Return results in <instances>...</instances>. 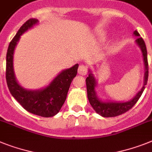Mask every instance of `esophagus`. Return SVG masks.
I'll return each mask as SVG.
<instances>
[{
  "label": "esophagus",
  "instance_id": "1",
  "mask_svg": "<svg viewBox=\"0 0 152 152\" xmlns=\"http://www.w3.org/2000/svg\"><path fill=\"white\" fill-rule=\"evenodd\" d=\"M77 71H78L79 75H86V74H87V72H88L87 67H86L85 65L81 64V65H80V66H79L78 70H77Z\"/></svg>",
  "mask_w": 152,
  "mask_h": 152
}]
</instances>
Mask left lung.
Returning <instances> with one entry per match:
<instances>
[{"label": "left lung", "instance_id": "1", "mask_svg": "<svg viewBox=\"0 0 152 152\" xmlns=\"http://www.w3.org/2000/svg\"><path fill=\"white\" fill-rule=\"evenodd\" d=\"M135 36H138L136 39V43L139 46L142 52L143 58H144V64H145V80H144V85L141 91L137 92L136 96L133 98L132 99L125 102H102L98 98L96 92V87L97 85L96 80L94 77L93 74L89 71L88 77L86 78V87H87L88 99L89 101L91 106L94 110L99 114L100 116L103 117H113V116H119L124 113L127 112L138 101L143 91L145 88V85H147V81L148 78V54H147V49L145 46V41L141 37H140V34L135 30L134 32Z\"/></svg>", "mask_w": 152, "mask_h": 152}]
</instances>
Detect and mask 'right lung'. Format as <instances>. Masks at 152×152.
<instances>
[{
  "mask_svg": "<svg viewBox=\"0 0 152 152\" xmlns=\"http://www.w3.org/2000/svg\"><path fill=\"white\" fill-rule=\"evenodd\" d=\"M38 22L36 18L26 21L10 42L6 56V81L12 96L25 110L37 116L51 117L58 113L64 103L71 81L77 75L78 64L61 71L50 85L42 89H26L18 83L13 67L14 51L20 36Z\"/></svg>",
  "mask_w": 152,
  "mask_h": 152,
  "instance_id": "add662e5",
  "label": "right lung"
}]
</instances>
